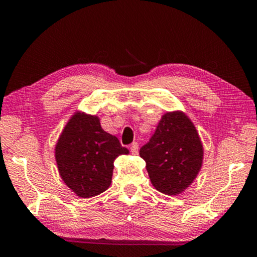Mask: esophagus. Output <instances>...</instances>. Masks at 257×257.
<instances>
[{
    "instance_id": "34e87169",
    "label": "esophagus",
    "mask_w": 257,
    "mask_h": 257,
    "mask_svg": "<svg viewBox=\"0 0 257 257\" xmlns=\"http://www.w3.org/2000/svg\"><path fill=\"white\" fill-rule=\"evenodd\" d=\"M130 150H131L132 154H137V153H138V151H139V144L137 143V142L132 143L131 144V147H130Z\"/></svg>"
}]
</instances>
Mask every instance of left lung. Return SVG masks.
Returning a JSON list of instances; mask_svg holds the SVG:
<instances>
[{"mask_svg":"<svg viewBox=\"0 0 257 257\" xmlns=\"http://www.w3.org/2000/svg\"><path fill=\"white\" fill-rule=\"evenodd\" d=\"M140 157L146 161L151 182L158 191L177 195L192 184L202 165L199 135L182 112L164 114Z\"/></svg>","mask_w":257,"mask_h":257,"instance_id":"1","label":"left lung"}]
</instances>
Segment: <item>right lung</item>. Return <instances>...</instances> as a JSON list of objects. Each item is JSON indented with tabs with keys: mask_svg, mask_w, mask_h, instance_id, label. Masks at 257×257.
Segmentation results:
<instances>
[{
	"mask_svg": "<svg viewBox=\"0 0 257 257\" xmlns=\"http://www.w3.org/2000/svg\"><path fill=\"white\" fill-rule=\"evenodd\" d=\"M55 154L63 181L87 199L110 187L113 160L128 150L101 128L99 118L77 112L63 130Z\"/></svg>",
	"mask_w": 257,
	"mask_h": 257,
	"instance_id": "add662e5",
	"label": "right lung"
}]
</instances>
